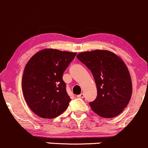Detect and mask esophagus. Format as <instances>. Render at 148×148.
Instances as JSON below:
<instances>
[{
	"label": "esophagus",
	"mask_w": 148,
	"mask_h": 148,
	"mask_svg": "<svg viewBox=\"0 0 148 148\" xmlns=\"http://www.w3.org/2000/svg\"><path fill=\"white\" fill-rule=\"evenodd\" d=\"M77 97L84 98V93H81L79 95H77Z\"/></svg>",
	"instance_id": "obj_1"
}]
</instances>
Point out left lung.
I'll list each match as a JSON object with an SVG mask.
<instances>
[{
    "label": "left lung",
    "instance_id": "obj_1",
    "mask_svg": "<svg viewBox=\"0 0 148 148\" xmlns=\"http://www.w3.org/2000/svg\"><path fill=\"white\" fill-rule=\"evenodd\" d=\"M77 58L92 73L97 89L92 110L104 118L119 115L127 106L132 92L129 70L120 57L107 50L97 49L79 53Z\"/></svg>",
    "mask_w": 148,
    "mask_h": 148
}]
</instances>
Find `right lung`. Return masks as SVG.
Masks as SVG:
<instances>
[{
    "mask_svg": "<svg viewBox=\"0 0 148 148\" xmlns=\"http://www.w3.org/2000/svg\"><path fill=\"white\" fill-rule=\"evenodd\" d=\"M76 54L45 49L35 53L26 64L22 90L28 106L38 117L54 118L68 107L71 99L62 77Z\"/></svg>",
    "mask_w": 148,
    "mask_h": 148,
    "instance_id": "right-lung-1",
    "label": "right lung"
}]
</instances>
